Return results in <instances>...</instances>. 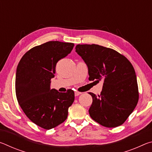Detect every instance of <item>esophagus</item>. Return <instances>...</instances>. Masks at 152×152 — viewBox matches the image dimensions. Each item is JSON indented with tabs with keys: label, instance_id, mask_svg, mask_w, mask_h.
Instances as JSON below:
<instances>
[{
	"label": "esophagus",
	"instance_id": "obj_1",
	"mask_svg": "<svg viewBox=\"0 0 152 152\" xmlns=\"http://www.w3.org/2000/svg\"><path fill=\"white\" fill-rule=\"evenodd\" d=\"M82 93L81 92H78V91H75L74 92V94H75V96H78V95H80V94H81Z\"/></svg>",
	"mask_w": 152,
	"mask_h": 152
}]
</instances>
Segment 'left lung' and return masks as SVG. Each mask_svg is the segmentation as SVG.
Masks as SVG:
<instances>
[{
  "label": "left lung",
  "mask_w": 152,
  "mask_h": 152,
  "mask_svg": "<svg viewBox=\"0 0 152 152\" xmlns=\"http://www.w3.org/2000/svg\"><path fill=\"white\" fill-rule=\"evenodd\" d=\"M76 52L88 67L89 80L103 82L101 94L92 92L88 110L92 119L106 127L122 125L139 99L137 77L132 64L113 49L96 44H78Z\"/></svg>",
  "instance_id": "obj_1"
}]
</instances>
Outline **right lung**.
Here are the masks:
<instances>
[{
    "instance_id": "add662e5",
    "label": "right lung",
    "mask_w": 152,
    "mask_h": 152,
    "mask_svg": "<svg viewBox=\"0 0 152 152\" xmlns=\"http://www.w3.org/2000/svg\"><path fill=\"white\" fill-rule=\"evenodd\" d=\"M74 44L58 41L33 48L20 59L15 78L18 102L27 117L39 127L51 129L67 119L74 92L51 89L56 66L71 52Z\"/></svg>"
}]
</instances>
